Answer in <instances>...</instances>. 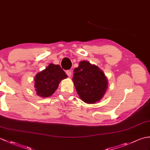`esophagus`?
Masks as SVG:
<instances>
[{"label": "esophagus", "instance_id": "esophagus-1", "mask_svg": "<svg viewBox=\"0 0 150 150\" xmlns=\"http://www.w3.org/2000/svg\"><path fill=\"white\" fill-rule=\"evenodd\" d=\"M66 74L68 75V77H71V70H67V71H66Z\"/></svg>", "mask_w": 150, "mask_h": 150}]
</instances>
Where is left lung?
Instances as JSON below:
<instances>
[{
    "label": "left lung",
    "mask_w": 150,
    "mask_h": 150,
    "mask_svg": "<svg viewBox=\"0 0 150 150\" xmlns=\"http://www.w3.org/2000/svg\"><path fill=\"white\" fill-rule=\"evenodd\" d=\"M73 81L79 96L84 103L95 104L100 101L108 89V79L95 65L81 61L74 69Z\"/></svg>",
    "instance_id": "8db88e82"
}]
</instances>
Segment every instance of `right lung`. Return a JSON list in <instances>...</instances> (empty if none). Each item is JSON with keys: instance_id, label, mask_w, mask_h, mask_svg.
Listing matches in <instances>:
<instances>
[{"instance_id": "1", "label": "right lung", "mask_w": 150, "mask_h": 150, "mask_svg": "<svg viewBox=\"0 0 150 150\" xmlns=\"http://www.w3.org/2000/svg\"><path fill=\"white\" fill-rule=\"evenodd\" d=\"M67 77L68 76L59 65L50 64L34 78L37 95L43 98L50 97L55 93L60 81Z\"/></svg>"}]
</instances>
